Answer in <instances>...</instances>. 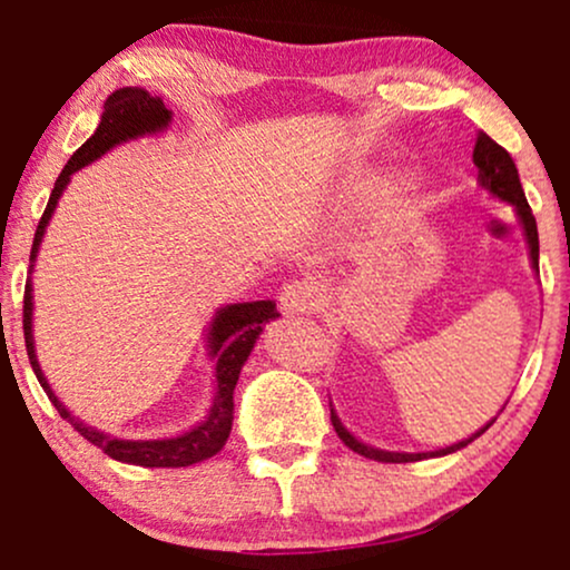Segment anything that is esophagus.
<instances>
[{"mask_svg":"<svg viewBox=\"0 0 570 570\" xmlns=\"http://www.w3.org/2000/svg\"><path fill=\"white\" fill-rule=\"evenodd\" d=\"M278 303L286 313H311L322 303V289L313 281H289L281 289Z\"/></svg>","mask_w":570,"mask_h":570,"instance_id":"34e87169","label":"esophagus"}]
</instances>
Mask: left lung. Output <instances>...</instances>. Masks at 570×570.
<instances>
[{
	"label": "left lung",
	"instance_id": "8db88e82",
	"mask_svg": "<svg viewBox=\"0 0 570 570\" xmlns=\"http://www.w3.org/2000/svg\"><path fill=\"white\" fill-rule=\"evenodd\" d=\"M474 166H476V185L485 189V193L493 195V198L509 203V206L514 208L517 222H520L522 235H525L531 267L535 273H539V230H535V217H533L531 206H528L525 193H522L520 174H517L514 160L509 158L507 149L499 147V144L490 139L488 134H482V130H480V134H476V144H474ZM330 412H332V426H335L340 440L345 442V448H351L353 453L372 458V461H381V463H410V461H423V458L450 455V453H455V450L472 444L476 436L485 434V431L495 423V417L501 415V412H499L495 417H490L485 426L476 429L472 436H466V440H461L455 444H448V448L426 450V453H396V450H381V448H375V444H367V442L358 440V436H353L351 431L343 426V421L337 417V412H335V407H332V402H330Z\"/></svg>",
	"mask_w": 570,
	"mask_h": 570
}]
</instances>
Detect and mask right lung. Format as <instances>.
<instances>
[{
    "label": "right lung",
    "mask_w": 570,
    "mask_h": 570,
    "mask_svg": "<svg viewBox=\"0 0 570 570\" xmlns=\"http://www.w3.org/2000/svg\"><path fill=\"white\" fill-rule=\"evenodd\" d=\"M174 112L166 109L160 96H149L144 88H120L104 101L101 120H98L96 134L71 155L63 171L58 174L53 193H50L48 208H45L42 219H39L37 233H35V246H31V267L29 273H35V263L39 246H42L45 230H48L50 219H53L58 200H61L63 189L69 187L71 176L80 168L90 166L98 158H104L107 153H112L120 144L144 139V136H158L166 134L171 126ZM278 318L276 303L273 299H254V303H230L217 307V313L208 322L206 332V353L214 362V396L212 407H208L206 417L200 423H195L193 429L181 431L176 436H160V440H120V436L107 434V431L90 426V423L80 421V417L71 412L61 399L56 396V391L50 389L48 377H45L42 367H39L37 358V345H35V284L31 276L26 281V294H23V337H26V351H29L31 370H35L39 385L45 389L58 415L63 421H69L80 434L96 448H101L104 453L115 461L134 463V466H147V469H179V466H193V463L206 461V458L217 455L225 448L227 436L233 429V391L238 383L240 370H244L248 353L254 351L259 335H263L265 324Z\"/></svg>",
    "instance_id": "obj_1"
}]
</instances>
